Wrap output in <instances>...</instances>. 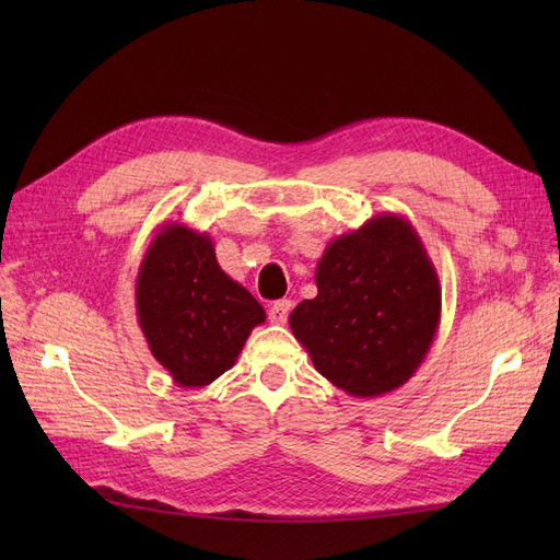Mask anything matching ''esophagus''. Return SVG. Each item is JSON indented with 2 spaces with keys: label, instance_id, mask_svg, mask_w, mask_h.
<instances>
[{
  "label": "esophagus",
  "instance_id": "esophagus-1",
  "mask_svg": "<svg viewBox=\"0 0 560 560\" xmlns=\"http://www.w3.org/2000/svg\"><path fill=\"white\" fill-rule=\"evenodd\" d=\"M290 311H292V301L290 299H282V301H276L273 306H270L268 317H270V322H276V325H284Z\"/></svg>",
  "mask_w": 560,
  "mask_h": 560
}]
</instances>
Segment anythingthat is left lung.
<instances>
[{"instance_id":"obj_1","label":"left lung","mask_w":560,"mask_h":560,"mask_svg":"<svg viewBox=\"0 0 560 560\" xmlns=\"http://www.w3.org/2000/svg\"><path fill=\"white\" fill-rule=\"evenodd\" d=\"M315 284L290 327L322 376L352 397H381L416 374L442 319V284L409 219L387 212L338 235Z\"/></svg>"}]
</instances>
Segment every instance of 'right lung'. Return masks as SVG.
I'll return each instance as SVG.
<instances>
[{"instance_id": "add662e5", "label": "right lung", "mask_w": 560, "mask_h": 560, "mask_svg": "<svg viewBox=\"0 0 560 560\" xmlns=\"http://www.w3.org/2000/svg\"><path fill=\"white\" fill-rule=\"evenodd\" d=\"M135 311L156 362L179 387H206L229 371L266 311L217 264L208 233L165 222L135 282Z\"/></svg>"}]
</instances>
